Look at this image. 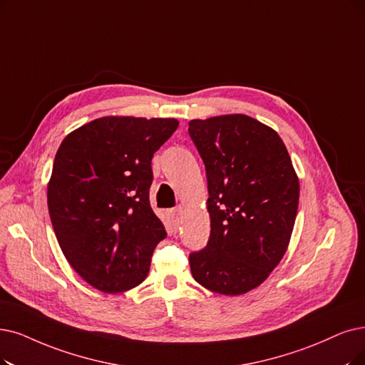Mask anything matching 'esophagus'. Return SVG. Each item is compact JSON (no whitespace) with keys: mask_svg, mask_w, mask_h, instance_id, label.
I'll use <instances>...</instances> for the list:
<instances>
[{"mask_svg":"<svg viewBox=\"0 0 365 365\" xmlns=\"http://www.w3.org/2000/svg\"><path fill=\"white\" fill-rule=\"evenodd\" d=\"M181 214H182V208L181 207H178V208H175V210H170L169 211V220H170V223H172V226L173 227H178L180 226V222H181Z\"/></svg>","mask_w":365,"mask_h":365,"instance_id":"esophagus-1","label":"esophagus"}]
</instances>
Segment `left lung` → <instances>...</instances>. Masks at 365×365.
Segmentation results:
<instances>
[{
  "mask_svg": "<svg viewBox=\"0 0 365 365\" xmlns=\"http://www.w3.org/2000/svg\"><path fill=\"white\" fill-rule=\"evenodd\" d=\"M188 133L205 163L211 233L192 253L193 279L237 297L264 283L292 237L299 181L275 130L242 113L192 120Z\"/></svg>",
  "mask_w": 365,
  "mask_h": 365,
  "instance_id": "1",
  "label": "left lung"
}]
</instances>
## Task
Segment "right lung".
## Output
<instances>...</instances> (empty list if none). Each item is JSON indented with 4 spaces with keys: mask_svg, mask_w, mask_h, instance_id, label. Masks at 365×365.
<instances>
[{
    "mask_svg": "<svg viewBox=\"0 0 365 365\" xmlns=\"http://www.w3.org/2000/svg\"><path fill=\"white\" fill-rule=\"evenodd\" d=\"M178 124L103 116L73 130L56 151L48 182L53 232L71 268L101 292L140 284L166 238L150 205L151 160Z\"/></svg>",
    "mask_w": 365,
    "mask_h": 365,
    "instance_id": "add662e5",
    "label": "right lung"
}]
</instances>
